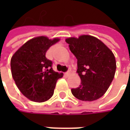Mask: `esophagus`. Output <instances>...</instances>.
<instances>
[{
	"instance_id": "esophagus-1",
	"label": "esophagus",
	"mask_w": 130,
	"mask_h": 130,
	"mask_svg": "<svg viewBox=\"0 0 130 130\" xmlns=\"http://www.w3.org/2000/svg\"><path fill=\"white\" fill-rule=\"evenodd\" d=\"M70 73H71L70 71H68V72H65V75H66V76H69V75L70 74Z\"/></svg>"
}]
</instances>
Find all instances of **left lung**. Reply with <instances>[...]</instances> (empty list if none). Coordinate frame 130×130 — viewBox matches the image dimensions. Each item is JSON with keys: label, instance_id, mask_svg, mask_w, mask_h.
Masks as SVG:
<instances>
[{"label": "left lung", "instance_id": "left-lung-1", "mask_svg": "<svg viewBox=\"0 0 130 130\" xmlns=\"http://www.w3.org/2000/svg\"><path fill=\"white\" fill-rule=\"evenodd\" d=\"M77 59L81 85L72 89L73 95L83 101L97 100L105 94L115 75L116 59L112 51L99 39L90 35L66 39Z\"/></svg>", "mask_w": 130, "mask_h": 130}]
</instances>
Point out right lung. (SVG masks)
<instances>
[{
	"mask_svg": "<svg viewBox=\"0 0 130 130\" xmlns=\"http://www.w3.org/2000/svg\"><path fill=\"white\" fill-rule=\"evenodd\" d=\"M59 41L40 36L25 43L11 59V74L19 90L34 102H45L52 97L56 84L63 73L54 72L53 63L45 57L51 45Z\"/></svg>",
	"mask_w": 130,
	"mask_h": 130,
	"instance_id": "obj_1",
	"label": "right lung"
}]
</instances>
